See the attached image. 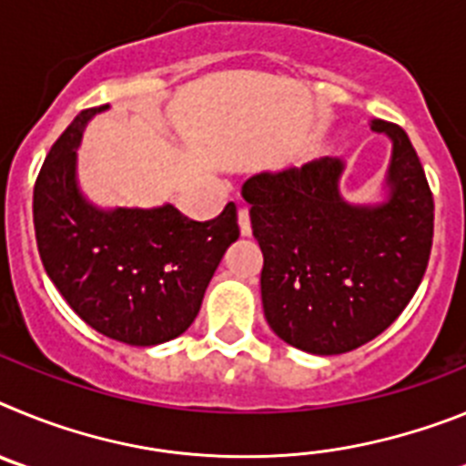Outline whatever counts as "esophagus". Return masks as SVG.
<instances>
[{
  "mask_svg": "<svg viewBox=\"0 0 466 466\" xmlns=\"http://www.w3.org/2000/svg\"><path fill=\"white\" fill-rule=\"evenodd\" d=\"M238 224H240L242 236H252V221H249V209L240 208L238 209Z\"/></svg>",
  "mask_w": 466,
  "mask_h": 466,
  "instance_id": "1",
  "label": "esophagus"
}]
</instances>
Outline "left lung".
Returning <instances> with one entry per match:
<instances>
[{
  "label": "left lung",
  "mask_w": 466,
  "mask_h": 466,
  "mask_svg": "<svg viewBox=\"0 0 466 466\" xmlns=\"http://www.w3.org/2000/svg\"><path fill=\"white\" fill-rule=\"evenodd\" d=\"M392 142L380 196L350 203L345 158L258 172L242 184L263 252L266 322L310 355H343L380 336L422 282L434 200L409 135L371 121Z\"/></svg>",
  "instance_id": "8db88e82"
}]
</instances>
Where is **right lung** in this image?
I'll return each mask as SVG.
<instances>
[{
  "mask_svg": "<svg viewBox=\"0 0 466 466\" xmlns=\"http://www.w3.org/2000/svg\"><path fill=\"white\" fill-rule=\"evenodd\" d=\"M81 111L53 144L35 184V230L46 275L88 327L118 343L149 348L182 336L198 317L226 249L240 236L228 203L212 221L175 205L100 208L79 184L88 121Z\"/></svg>",
  "mask_w": 466,
  "mask_h": 466,
  "instance_id": "right-lung-1",
  "label": "right lung"
}]
</instances>
